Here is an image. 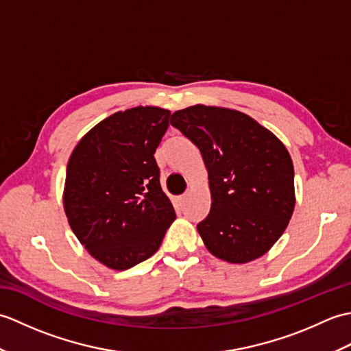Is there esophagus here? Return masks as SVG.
Listing matches in <instances>:
<instances>
[{
    "label": "esophagus",
    "mask_w": 351,
    "mask_h": 351,
    "mask_svg": "<svg viewBox=\"0 0 351 351\" xmlns=\"http://www.w3.org/2000/svg\"><path fill=\"white\" fill-rule=\"evenodd\" d=\"M189 195H190L189 191H187V193H184V195L181 196V200H185V199H187V197H189Z\"/></svg>",
    "instance_id": "obj_1"
}]
</instances>
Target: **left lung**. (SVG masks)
<instances>
[{
    "mask_svg": "<svg viewBox=\"0 0 351 351\" xmlns=\"http://www.w3.org/2000/svg\"><path fill=\"white\" fill-rule=\"evenodd\" d=\"M170 123L195 143L208 170L211 210L197 225L214 256L244 264L279 240L294 211V166L282 141L241 111L193 106Z\"/></svg>",
    "mask_w": 351,
    "mask_h": 351,
    "instance_id": "8db88e82",
    "label": "left lung"
}]
</instances>
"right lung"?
Returning <instances> with one entry per match:
<instances>
[{"instance_id":"1","label":"right lung","mask_w":351,"mask_h":351,"mask_svg":"<svg viewBox=\"0 0 351 351\" xmlns=\"http://www.w3.org/2000/svg\"><path fill=\"white\" fill-rule=\"evenodd\" d=\"M169 117L160 107L117 111L93 126L69 158L66 217L88 253L113 270L151 258L176 219L154 156Z\"/></svg>"}]
</instances>
